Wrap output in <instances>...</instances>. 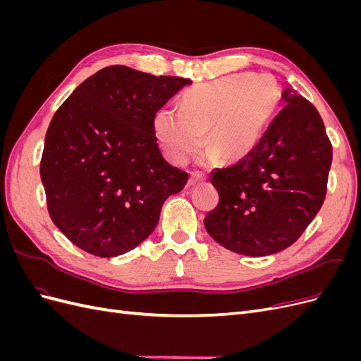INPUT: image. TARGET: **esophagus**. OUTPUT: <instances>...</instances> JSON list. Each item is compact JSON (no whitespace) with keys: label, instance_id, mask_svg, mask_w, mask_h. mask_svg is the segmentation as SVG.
Listing matches in <instances>:
<instances>
[{"label":"esophagus","instance_id":"obj_1","mask_svg":"<svg viewBox=\"0 0 361 361\" xmlns=\"http://www.w3.org/2000/svg\"><path fill=\"white\" fill-rule=\"evenodd\" d=\"M204 180V178L203 176H199V174H191V178H190V185H195V183H200V182H203Z\"/></svg>","mask_w":361,"mask_h":361}]
</instances>
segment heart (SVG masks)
Here are the masks:
<instances>
[{
	"label": "heart",
	"instance_id": "heart-1",
	"mask_svg": "<svg viewBox=\"0 0 361 361\" xmlns=\"http://www.w3.org/2000/svg\"><path fill=\"white\" fill-rule=\"evenodd\" d=\"M279 102L276 82L267 75L238 73L183 93L180 110L161 108L154 120L158 143L173 164H187L203 146L226 161L255 149Z\"/></svg>",
	"mask_w": 361,
	"mask_h": 361
}]
</instances>
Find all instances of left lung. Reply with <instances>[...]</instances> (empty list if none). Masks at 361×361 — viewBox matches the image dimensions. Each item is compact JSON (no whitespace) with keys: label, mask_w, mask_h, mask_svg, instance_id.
I'll return each mask as SVG.
<instances>
[{"label":"left lung","mask_w":361,"mask_h":361,"mask_svg":"<svg viewBox=\"0 0 361 361\" xmlns=\"http://www.w3.org/2000/svg\"><path fill=\"white\" fill-rule=\"evenodd\" d=\"M285 106L255 149L211 173L220 202L204 228L224 248L269 256L292 245L319 212L333 149L318 110L286 87Z\"/></svg>","instance_id":"obj_1"}]
</instances>
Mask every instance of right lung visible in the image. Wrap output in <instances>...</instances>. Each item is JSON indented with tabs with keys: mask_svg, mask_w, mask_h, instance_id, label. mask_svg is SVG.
<instances>
[{
	"mask_svg": "<svg viewBox=\"0 0 361 361\" xmlns=\"http://www.w3.org/2000/svg\"><path fill=\"white\" fill-rule=\"evenodd\" d=\"M191 80L126 66L92 75L54 114L40 179L52 223L78 248L116 257L154 232L188 173L164 159L154 120Z\"/></svg>",
	"mask_w": 361,
	"mask_h": 361,
	"instance_id": "add662e5",
	"label": "right lung"
}]
</instances>
